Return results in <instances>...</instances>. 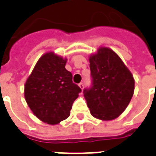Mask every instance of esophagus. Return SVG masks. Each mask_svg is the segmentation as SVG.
I'll list each match as a JSON object with an SVG mask.
<instances>
[{
	"instance_id": "obj_1",
	"label": "esophagus",
	"mask_w": 156,
	"mask_h": 156,
	"mask_svg": "<svg viewBox=\"0 0 156 156\" xmlns=\"http://www.w3.org/2000/svg\"><path fill=\"white\" fill-rule=\"evenodd\" d=\"M79 86H80V89H81V90H83V89H84V84L83 83V82H81V83H80L79 84Z\"/></svg>"
}]
</instances>
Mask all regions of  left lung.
<instances>
[{"instance_id": "left-lung-1", "label": "left lung", "mask_w": 156, "mask_h": 156, "mask_svg": "<svg viewBox=\"0 0 156 156\" xmlns=\"http://www.w3.org/2000/svg\"><path fill=\"white\" fill-rule=\"evenodd\" d=\"M89 60L93 84L83 93L90 113L102 120L115 119L133 95L132 73L116 53L107 47H100Z\"/></svg>"}]
</instances>
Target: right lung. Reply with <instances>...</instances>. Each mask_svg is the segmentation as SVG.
<instances>
[{
	"label": "right lung",
	"mask_w": 156,
	"mask_h": 156,
	"mask_svg": "<svg viewBox=\"0 0 156 156\" xmlns=\"http://www.w3.org/2000/svg\"><path fill=\"white\" fill-rule=\"evenodd\" d=\"M67 58L54 52L37 61L24 86V97L33 114L44 123L57 124L70 115L81 89L72 82L66 68Z\"/></svg>",
	"instance_id": "add662e5"
}]
</instances>
